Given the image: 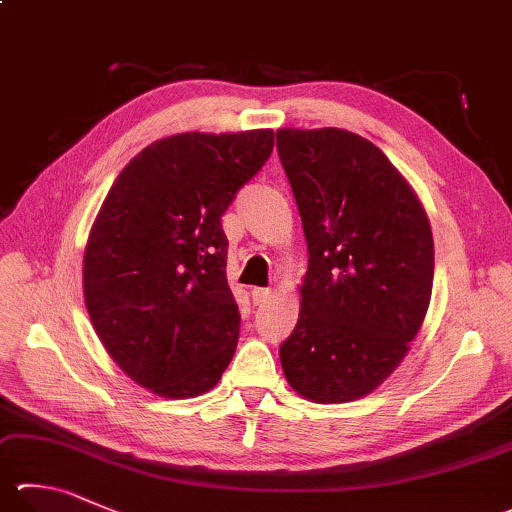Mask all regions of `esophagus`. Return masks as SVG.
<instances>
[{"instance_id":"esophagus-1","label":"esophagus","mask_w":512,"mask_h":512,"mask_svg":"<svg viewBox=\"0 0 512 512\" xmlns=\"http://www.w3.org/2000/svg\"><path fill=\"white\" fill-rule=\"evenodd\" d=\"M253 302L255 304H264L268 297H271V288H253Z\"/></svg>"}]
</instances>
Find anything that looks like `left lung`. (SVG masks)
<instances>
[{
	"label": "left lung",
	"mask_w": 512,
	"mask_h": 512,
	"mask_svg": "<svg viewBox=\"0 0 512 512\" xmlns=\"http://www.w3.org/2000/svg\"><path fill=\"white\" fill-rule=\"evenodd\" d=\"M309 248L284 376L313 403L367 396L401 365L430 306L434 241L421 201L347 129H277Z\"/></svg>",
	"instance_id": "1"
}]
</instances>
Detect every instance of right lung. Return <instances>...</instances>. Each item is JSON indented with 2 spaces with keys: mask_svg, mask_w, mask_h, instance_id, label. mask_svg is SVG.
Wrapping results in <instances>:
<instances>
[{
  "mask_svg": "<svg viewBox=\"0 0 512 512\" xmlns=\"http://www.w3.org/2000/svg\"><path fill=\"white\" fill-rule=\"evenodd\" d=\"M273 138V129L161 138L125 165L91 226L82 262L91 324L154 394H206L235 356L241 318L221 215Z\"/></svg>",
  "mask_w": 512,
  "mask_h": 512,
  "instance_id": "right-lung-1",
  "label": "right lung"
}]
</instances>
